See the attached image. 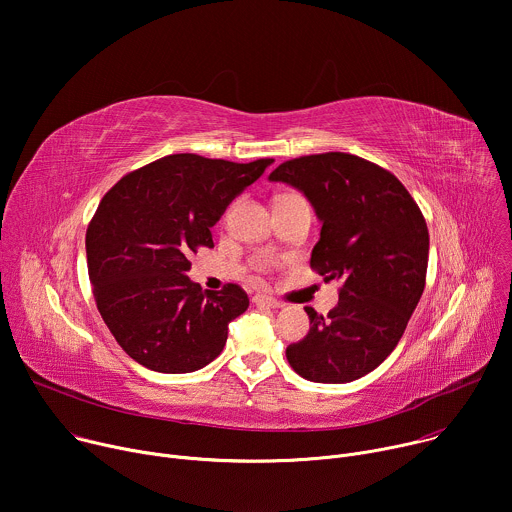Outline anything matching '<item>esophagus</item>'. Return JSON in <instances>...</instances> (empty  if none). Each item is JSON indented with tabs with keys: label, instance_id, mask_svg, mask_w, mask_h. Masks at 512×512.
<instances>
[{
	"label": "esophagus",
	"instance_id": "obj_1",
	"mask_svg": "<svg viewBox=\"0 0 512 512\" xmlns=\"http://www.w3.org/2000/svg\"><path fill=\"white\" fill-rule=\"evenodd\" d=\"M252 301H254L256 305H266V307H272V309L282 307V303H280L278 299L270 297V295H254V297H252Z\"/></svg>",
	"mask_w": 512,
	"mask_h": 512
}]
</instances>
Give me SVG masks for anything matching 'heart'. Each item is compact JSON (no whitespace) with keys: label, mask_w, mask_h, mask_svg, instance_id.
Returning <instances> with one entry per match:
<instances>
[{"label":"heart","mask_w":512,"mask_h":512,"mask_svg":"<svg viewBox=\"0 0 512 512\" xmlns=\"http://www.w3.org/2000/svg\"><path fill=\"white\" fill-rule=\"evenodd\" d=\"M285 197H291V195H285Z\"/></svg>","instance_id":"1"}]
</instances>
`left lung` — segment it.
Returning <instances> with one entry per match:
<instances>
[{"label":"left lung","mask_w":512,"mask_h":512,"mask_svg":"<svg viewBox=\"0 0 512 512\" xmlns=\"http://www.w3.org/2000/svg\"><path fill=\"white\" fill-rule=\"evenodd\" d=\"M270 181L311 201L321 219L311 270L339 282V303L325 317L305 307L311 329L287 348V360L311 382L358 380L401 342L425 291V217L390 170L348 152L287 160Z\"/></svg>","instance_id":"obj_1"}]
</instances>
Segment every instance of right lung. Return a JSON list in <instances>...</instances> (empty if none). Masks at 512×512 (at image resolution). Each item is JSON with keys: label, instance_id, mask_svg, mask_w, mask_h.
I'll return each mask as SVG.
<instances>
[{"label": "right lung", "instance_id": "add662e5", "mask_svg": "<svg viewBox=\"0 0 512 512\" xmlns=\"http://www.w3.org/2000/svg\"><path fill=\"white\" fill-rule=\"evenodd\" d=\"M272 162L170 154L132 170L101 199L85 248L95 305L120 348L164 374L213 362L227 325L250 299L236 282L201 291L191 256L213 248L211 227Z\"/></svg>", "mask_w": 512, "mask_h": 512}]
</instances>
